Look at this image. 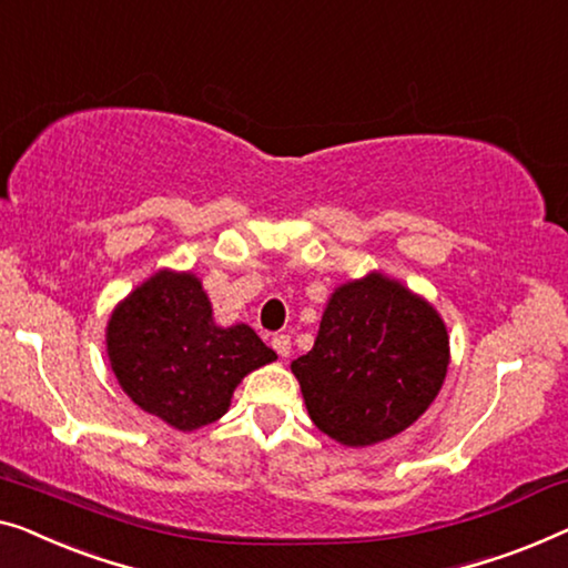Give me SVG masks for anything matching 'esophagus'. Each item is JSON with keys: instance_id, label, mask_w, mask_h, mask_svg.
<instances>
[{"instance_id": "1", "label": "esophagus", "mask_w": 568, "mask_h": 568, "mask_svg": "<svg viewBox=\"0 0 568 568\" xmlns=\"http://www.w3.org/2000/svg\"><path fill=\"white\" fill-rule=\"evenodd\" d=\"M271 345H274V351L278 353V356L286 358L292 353V338L286 333H276L274 338H271Z\"/></svg>"}]
</instances>
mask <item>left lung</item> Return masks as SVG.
Masks as SVG:
<instances>
[{
	"label": "left lung",
	"mask_w": 568,
	"mask_h": 568,
	"mask_svg": "<svg viewBox=\"0 0 568 568\" xmlns=\"http://www.w3.org/2000/svg\"><path fill=\"white\" fill-rule=\"evenodd\" d=\"M448 368V333L430 304L372 274L335 290L310 353L292 361L304 405L343 446H374L420 417Z\"/></svg>",
	"instance_id": "1"
}]
</instances>
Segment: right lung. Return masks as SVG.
Wrapping results in <instances>:
<instances>
[{"label":"right lung","mask_w":568,"mask_h":568,"mask_svg":"<svg viewBox=\"0 0 568 568\" xmlns=\"http://www.w3.org/2000/svg\"><path fill=\"white\" fill-rule=\"evenodd\" d=\"M112 372L130 399L176 430L215 423L235 386L276 353L248 325L217 327L200 278L161 271L106 325Z\"/></svg>","instance_id":"1"}]
</instances>
